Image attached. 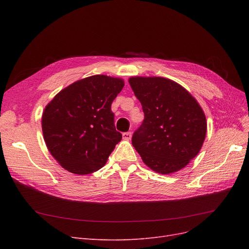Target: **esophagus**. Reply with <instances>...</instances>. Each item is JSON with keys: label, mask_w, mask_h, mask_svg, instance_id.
Segmentation results:
<instances>
[{"label": "esophagus", "mask_w": 249, "mask_h": 249, "mask_svg": "<svg viewBox=\"0 0 249 249\" xmlns=\"http://www.w3.org/2000/svg\"><path fill=\"white\" fill-rule=\"evenodd\" d=\"M123 138L125 140H130L132 138V133L131 132H126L123 134Z\"/></svg>", "instance_id": "1"}]
</instances>
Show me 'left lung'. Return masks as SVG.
<instances>
[{
	"instance_id": "1",
	"label": "left lung",
	"mask_w": 249,
	"mask_h": 249,
	"mask_svg": "<svg viewBox=\"0 0 249 249\" xmlns=\"http://www.w3.org/2000/svg\"><path fill=\"white\" fill-rule=\"evenodd\" d=\"M129 83L144 113L133 135V146L158 173L183 169L206 138L207 120L200 105L183 86L166 78L132 77Z\"/></svg>"
}]
</instances>
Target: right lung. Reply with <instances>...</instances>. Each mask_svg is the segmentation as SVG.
I'll return each mask as SVG.
<instances>
[{
    "label": "right lung",
    "mask_w": 249,
    "mask_h": 249,
    "mask_svg": "<svg viewBox=\"0 0 249 249\" xmlns=\"http://www.w3.org/2000/svg\"><path fill=\"white\" fill-rule=\"evenodd\" d=\"M124 86L123 79L95 74L65 87L44 108V142L65 170L84 176L106 164L123 138L111 104Z\"/></svg>",
    "instance_id": "right-lung-1"
}]
</instances>
